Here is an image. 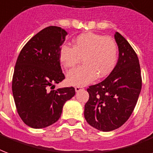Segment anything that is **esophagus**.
I'll use <instances>...</instances> for the list:
<instances>
[{
    "instance_id": "esophagus-1",
    "label": "esophagus",
    "mask_w": 153,
    "mask_h": 153,
    "mask_svg": "<svg viewBox=\"0 0 153 153\" xmlns=\"http://www.w3.org/2000/svg\"><path fill=\"white\" fill-rule=\"evenodd\" d=\"M82 89H83V88H82V87H75V91H77V92L81 91V90H82Z\"/></svg>"
}]
</instances>
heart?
Segmentation results:
<instances>
[{"mask_svg":"<svg viewBox=\"0 0 153 153\" xmlns=\"http://www.w3.org/2000/svg\"><path fill=\"white\" fill-rule=\"evenodd\" d=\"M117 45L111 37L93 32H86L73 40V48L62 45L59 51L60 62L65 69L79 63L83 65L68 72L67 82L77 87L85 86L97 79L111 73L117 60Z\"/></svg>","mask_w":153,"mask_h":153,"instance_id":"heart-1","label":"heart"}]
</instances>
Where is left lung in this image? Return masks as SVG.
<instances>
[{"instance_id": "8db88e82", "label": "left lung", "mask_w": 153, "mask_h": 153, "mask_svg": "<svg viewBox=\"0 0 153 153\" xmlns=\"http://www.w3.org/2000/svg\"><path fill=\"white\" fill-rule=\"evenodd\" d=\"M114 38L119 52L117 65L105 80L88 88L84 107L86 121L101 131L119 128L128 120L142 88L137 54L121 34L116 32Z\"/></svg>"}]
</instances>
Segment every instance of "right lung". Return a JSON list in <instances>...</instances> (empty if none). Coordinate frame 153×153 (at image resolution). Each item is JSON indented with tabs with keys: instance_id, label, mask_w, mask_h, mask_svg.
<instances>
[{
	"instance_id": "1",
	"label": "right lung",
	"mask_w": 153,
	"mask_h": 153,
	"mask_svg": "<svg viewBox=\"0 0 153 153\" xmlns=\"http://www.w3.org/2000/svg\"><path fill=\"white\" fill-rule=\"evenodd\" d=\"M66 35L62 27H48L34 36L18 56L12 91L18 114L31 128L56 123L64 104L75 95L73 87L52 90L65 79L59 51Z\"/></svg>"
}]
</instances>
